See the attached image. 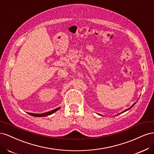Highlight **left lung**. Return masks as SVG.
<instances>
[{"label": "left lung", "instance_id": "8db88e82", "mask_svg": "<svg viewBox=\"0 0 154 154\" xmlns=\"http://www.w3.org/2000/svg\"><path fill=\"white\" fill-rule=\"evenodd\" d=\"M136 102H137V101H136ZM136 103H134V104H133V105H132L131 106H130V108H128V109H126V110H124L123 112H121V113H119V114H117V115H119V114H122V113L125 112H126V111H127V110H130V109H131V108H132V106H134V105L135 104H136ZM99 115H100V114H99ZM100 116H101V115H100Z\"/></svg>", "mask_w": 154, "mask_h": 154}]
</instances>
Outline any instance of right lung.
Instances as JSON below:
<instances>
[{
	"label": "right lung",
	"instance_id": "add662e5",
	"mask_svg": "<svg viewBox=\"0 0 154 154\" xmlns=\"http://www.w3.org/2000/svg\"><path fill=\"white\" fill-rule=\"evenodd\" d=\"M60 107H58V108L55 109L53 110L49 111V112H47L42 113V114H33V113H29V112H28V114L29 115L32 116H35V117H45V116H49L51 114L54 113L55 112H57V110H58L60 109Z\"/></svg>",
	"mask_w": 154,
	"mask_h": 154
}]
</instances>
